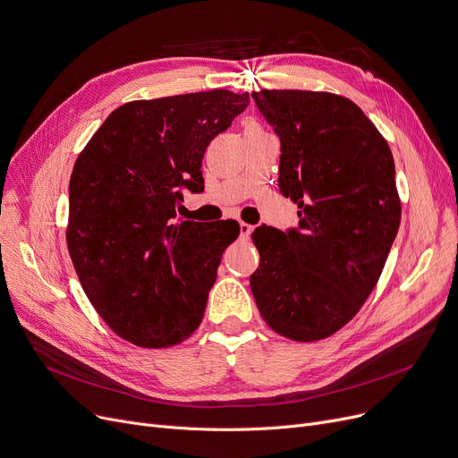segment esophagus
I'll list each match as a JSON object with an SVG mask.
<instances>
[{"mask_svg": "<svg viewBox=\"0 0 458 458\" xmlns=\"http://www.w3.org/2000/svg\"><path fill=\"white\" fill-rule=\"evenodd\" d=\"M252 230H254V228H252L249 223H243V221L239 223V233H242V237H249V235L252 233Z\"/></svg>", "mask_w": 458, "mask_h": 458, "instance_id": "esophagus-1", "label": "esophagus"}]
</instances>
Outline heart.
<instances>
[{
  "mask_svg": "<svg viewBox=\"0 0 458 458\" xmlns=\"http://www.w3.org/2000/svg\"><path fill=\"white\" fill-rule=\"evenodd\" d=\"M250 130H256V131H261L263 128L256 123V120H249V123L245 124V131H250Z\"/></svg>",
  "mask_w": 458,
  "mask_h": 458,
  "instance_id": "obj_1",
  "label": "heart"
}]
</instances>
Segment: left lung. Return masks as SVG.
Wrapping results in <instances>:
<instances>
[{"instance_id": "8db88e82", "label": "left lung", "mask_w": 458, "mask_h": 458, "mask_svg": "<svg viewBox=\"0 0 458 458\" xmlns=\"http://www.w3.org/2000/svg\"><path fill=\"white\" fill-rule=\"evenodd\" d=\"M252 98L280 137L278 187L299 228L254 230L250 290L284 338L318 342L362 308L401 223L386 139L354 102L332 92L259 90Z\"/></svg>"}]
</instances>
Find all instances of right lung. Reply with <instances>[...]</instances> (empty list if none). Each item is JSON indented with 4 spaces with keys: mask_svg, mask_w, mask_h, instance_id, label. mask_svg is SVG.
Wrapping results in <instances>:
<instances>
[{
    "mask_svg": "<svg viewBox=\"0 0 458 458\" xmlns=\"http://www.w3.org/2000/svg\"><path fill=\"white\" fill-rule=\"evenodd\" d=\"M249 106L216 89L114 109L72 171L66 243L90 304L120 338L171 347L195 332L235 221H180L182 189H204L208 144Z\"/></svg>",
    "mask_w": 458,
    "mask_h": 458,
    "instance_id": "right-lung-1",
    "label": "right lung"
}]
</instances>
